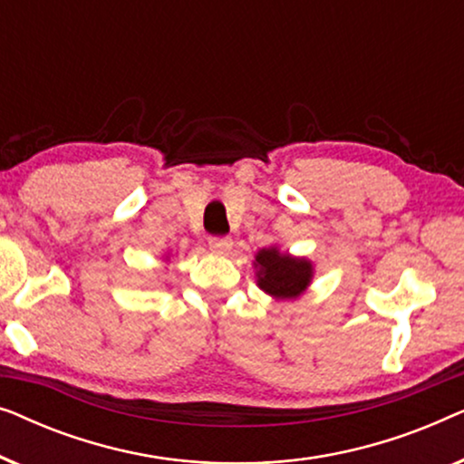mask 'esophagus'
I'll use <instances>...</instances> for the list:
<instances>
[{"instance_id": "esophagus-1", "label": "esophagus", "mask_w": 464, "mask_h": 464, "mask_svg": "<svg viewBox=\"0 0 464 464\" xmlns=\"http://www.w3.org/2000/svg\"><path fill=\"white\" fill-rule=\"evenodd\" d=\"M208 246H211L215 253H226L232 249V238L230 237H211L208 238Z\"/></svg>"}]
</instances>
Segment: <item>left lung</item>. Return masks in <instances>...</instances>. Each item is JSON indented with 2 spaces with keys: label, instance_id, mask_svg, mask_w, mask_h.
<instances>
[{
  "label": "left lung",
  "instance_id": "obj_1",
  "mask_svg": "<svg viewBox=\"0 0 464 464\" xmlns=\"http://www.w3.org/2000/svg\"><path fill=\"white\" fill-rule=\"evenodd\" d=\"M257 285L266 294L291 300L308 287L313 278V266L306 259H294L276 249H262L256 257Z\"/></svg>",
  "mask_w": 464,
  "mask_h": 464
}]
</instances>
